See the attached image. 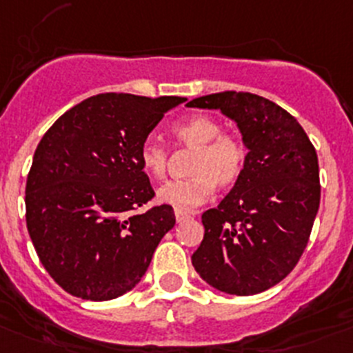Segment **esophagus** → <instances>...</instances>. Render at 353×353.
<instances>
[{"label": "esophagus", "mask_w": 353, "mask_h": 353, "mask_svg": "<svg viewBox=\"0 0 353 353\" xmlns=\"http://www.w3.org/2000/svg\"><path fill=\"white\" fill-rule=\"evenodd\" d=\"M174 218H176V221H179V223H182V221L189 220V218H190V213H187V211H180V210H176V211H174Z\"/></svg>", "instance_id": "obj_1"}]
</instances>
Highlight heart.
<instances>
[{
  "label": "heart",
  "mask_w": 353,
  "mask_h": 353,
  "mask_svg": "<svg viewBox=\"0 0 353 353\" xmlns=\"http://www.w3.org/2000/svg\"><path fill=\"white\" fill-rule=\"evenodd\" d=\"M180 145L196 149L189 171L192 176L171 180L157 189V201L174 210L189 211L206 203L214 187L230 189L241 180L246 166V147L239 139L221 133V124L206 114H196L173 126ZM140 164L154 179H163L168 166V149L154 137L140 147Z\"/></svg>",
  "instance_id": "b5f03b06"
}]
</instances>
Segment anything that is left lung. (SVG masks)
Returning <instances> with one entry per match:
<instances>
[{"label":"left lung","instance_id":"left-lung-1","mask_svg":"<svg viewBox=\"0 0 353 353\" xmlns=\"http://www.w3.org/2000/svg\"><path fill=\"white\" fill-rule=\"evenodd\" d=\"M218 109L248 149L239 182L203 213L192 265L214 290L250 296L286 277L307 248L321 203L319 161L300 123L260 95L223 92L187 103Z\"/></svg>","mask_w":353,"mask_h":353}]
</instances>
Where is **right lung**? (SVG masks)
I'll return each mask as SVG.
<instances>
[{
  "mask_svg": "<svg viewBox=\"0 0 353 353\" xmlns=\"http://www.w3.org/2000/svg\"><path fill=\"white\" fill-rule=\"evenodd\" d=\"M185 100L100 93L62 114L38 143L26 221L43 267L72 296L105 301L132 291L174 227L168 204L133 211L154 197L140 147Z\"/></svg>",
  "mask_w": 353,
  "mask_h": 353,
  "instance_id": "1",
  "label": "right lung"
}]
</instances>
